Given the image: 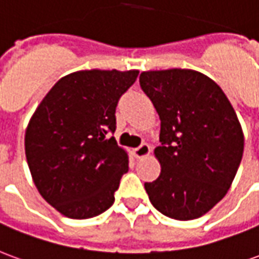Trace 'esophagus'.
Instances as JSON below:
<instances>
[{"label":"esophagus","instance_id":"34e87169","mask_svg":"<svg viewBox=\"0 0 259 259\" xmlns=\"http://www.w3.org/2000/svg\"><path fill=\"white\" fill-rule=\"evenodd\" d=\"M150 151H151V148H150V146L147 144V143H143L141 146H139L137 148H135L133 150V154H135V157L136 158H144L147 157L148 154H150Z\"/></svg>","mask_w":259,"mask_h":259}]
</instances>
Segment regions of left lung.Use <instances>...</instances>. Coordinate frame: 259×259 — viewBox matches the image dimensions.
<instances>
[{"mask_svg":"<svg viewBox=\"0 0 259 259\" xmlns=\"http://www.w3.org/2000/svg\"><path fill=\"white\" fill-rule=\"evenodd\" d=\"M140 85L161 119L157 180L144 183L165 217L191 221L226 195L241 162L244 135L222 89L191 69L150 70Z\"/></svg>","mask_w":259,"mask_h":259,"instance_id":"obj_1","label":"left lung"}]
</instances>
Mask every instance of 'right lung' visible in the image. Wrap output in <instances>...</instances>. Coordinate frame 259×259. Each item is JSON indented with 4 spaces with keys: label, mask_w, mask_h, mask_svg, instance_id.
Segmentation results:
<instances>
[{
    "label": "right lung",
    "mask_w": 259,
    "mask_h": 259,
    "mask_svg": "<svg viewBox=\"0 0 259 259\" xmlns=\"http://www.w3.org/2000/svg\"><path fill=\"white\" fill-rule=\"evenodd\" d=\"M139 70H79L59 79L33 113L25 135L31 178L62 215L89 219L115 201L129 170L127 152L110 137L119 98Z\"/></svg>",
    "instance_id": "obj_1"
}]
</instances>
